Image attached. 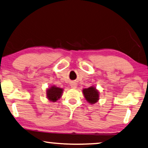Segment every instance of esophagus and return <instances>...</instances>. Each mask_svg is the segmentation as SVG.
I'll return each mask as SVG.
<instances>
[{"label": "esophagus", "instance_id": "esophagus-1", "mask_svg": "<svg viewBox=\"0 0 148 148\" xmlns=\"http://www.w3.org/2000/svg\"><path fill=\"white\" fill-rule=\"evenodd\" d=\"M71 86L72 87V88H76L77 85H76V84H75V83H72V84H71Z\"/></svg>", "mask_w": 148, "mask_h": 148}]
</instances>
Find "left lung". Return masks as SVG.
I'll return each instance as SVG.
<instances>
[{
	"label": "left lung",
	"mask_w": 148,
	"mask_h": 148,
	"mask_svg": "<svg viewBox=\"0 0 148 148\" xmlns=\"http://www.w3.org/2000/svg\"><path fill=\"white\" fill-rule=\"evenodd\" d=\"M83 92L85 98L86 99L87 102H89V103L94 104L99 100V92L93 87L84 89Z\"/></svg>",
	"instance_id": "1"
}]
</instances>
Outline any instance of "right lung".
<instances>
[{
	"label": "right lung",
	"instance_id": "right-lung-1",
	"mask_svg": "<svg viewBox=\"0 0 148 148\" xmlns=\"http://www.w3.org/2000/svg\"><path fill=\"white\" fill-rule=\"evenodd\" d=\"M62 92V89L56 86H52L47 91V97L49 101L56 102L60 98Z\"/></svg>",
	"mask_w": 148,
	"mask_h": 148
}]
</instances>
